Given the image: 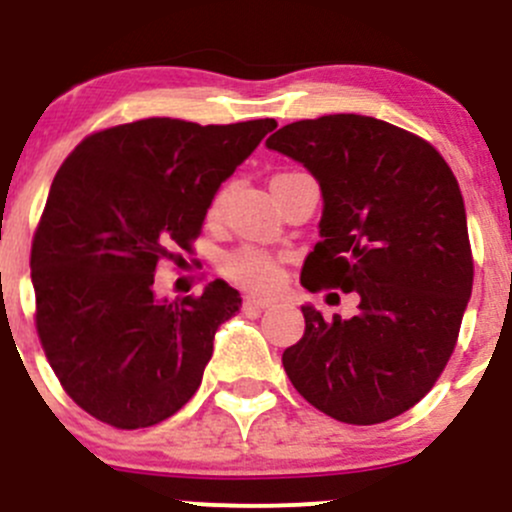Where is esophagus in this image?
I'll list each match as a JSON object with an SVG mask.
<instances>
[{"label":"esophagus","instance_id":"esophagus-1","mask_svg":"<svg viewBox=\"0 0 512 512\" xmlns=\"http://www.w3.org/2000/svg\"><path fill=\"white\" fill-rule=\"evenodd\" d=\"M272 307V299L257 297V294H247L245 297V309H267Z\"/></svg>","mask_w":512,"mask_h":512}]
</instances>
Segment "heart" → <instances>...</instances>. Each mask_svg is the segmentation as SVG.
<instances>
[{
	"mask_svg": "<svg viewBox=\"0 0 512 512\" xmlns=\"http://www.w3.org/2000/svg\"><path fill=\"white\" fill-rule=\"evenodd\" d=\"M227 198H230V185H223L218 193L213 195L208 205V218L215 220L223 215ZM223 270L230 280H235L237 285L257 289V292H267V289H275L280 285L282 272L277 267V262L270 255L260 250H252V247H242V250L230 252L223 260Z\"/></svg>",
	"mask_w": 512,
	"mask_h": 512,
	"instance_id": "b5f03b06",
	"label": "heart"
}]
</instances>
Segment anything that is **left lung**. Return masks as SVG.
<instances>
[{"label":"left lung","mask_w":512,"mask_h":512,"mask_svg":"<svg viewBox=\"0 0 512 512\" xmlns=\"http://www.w3.org/2000/svg\"><path fill=\"white\" fill-rule=\"evenodd\" d=\"M270 151L302 163L322 188L307 289L359 294L352 319L304 304V337L282 364L294 389L356 426L389 421L433 389L456 347L473 289L461 188L414 133L356 113L289 123Z\"/></svg>","instance_id":"left-lung-1"}]
</instances>
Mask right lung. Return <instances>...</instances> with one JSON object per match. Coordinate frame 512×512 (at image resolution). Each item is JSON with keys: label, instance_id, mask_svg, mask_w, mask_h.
Listing matches in <instances>:
<instances>
[{"label": "right lung", "instance_id": "add662e5", "mask_svg": "<svg viewBox=\"0 0 512 512\" xmlns=\"http://www.w3.org/2000/svg\"><path fill=\"white\" fill-rule=\"evenodd\" d=\"M275 128L143 118L91 133L61 163L32 242L36 332L86 414L146 428L193 399L240 292L215 280L168 302L153 275L190 252L213 195Z\"/></svg>", "mask_w": 512, "mask_h": 512}]
</instances>
